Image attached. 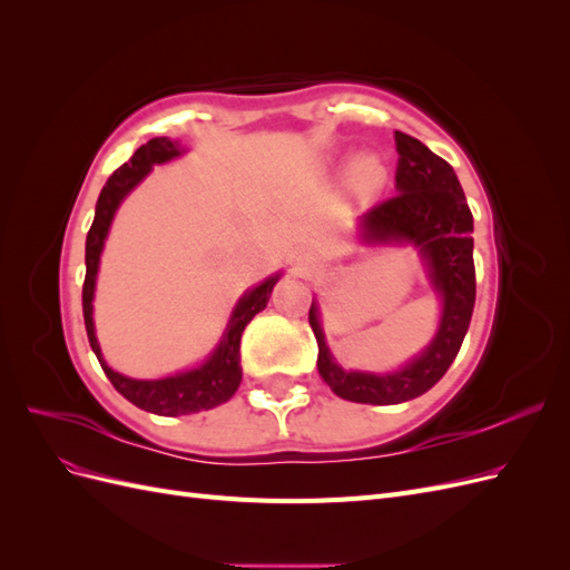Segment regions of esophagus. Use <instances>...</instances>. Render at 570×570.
<instances>
[{
  "mask_svg": "<svg viewBox=\"0 0 570 570\" xmlns=\"http://www.w3.org/2000/svg\"><path fill=\"white\" fill-rule=\"evenodd\" d=\"M316 266H318V258H316L314 254H308V252H304V254H299V256L295 258V271H297L299 275L312 273Z\"/></svg>",
  "mask_w": 570,
  "mask_h": 570,
  "instance_id": "esophagus-1",
  "label": "esophagus"
}]
</instances>
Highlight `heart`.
Returning a JSON list of instances; mask_svg holds the SVG:
<instances>
[{"mask_svg": "<svg viewBox=\"0 0 570 570\" xmlns=\"http://www.w3.org/2000/svg\"><path fill=\"white\" fill-rule=\"evenodd\" d=\"M354 180L361 189H377L385 183V166L373 157L358 159L354 166Z\"/></svg>", "mask_w": 570, "mask_h": 570, "instance_id": "obj_1", "label": "heart"}]
</instances>
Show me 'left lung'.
I'll list each match as a JSON object with an SVG mask.
<instances>
[{
	"label": "left lung",
	"mask_w": 570,
	"mask_h": 570,
	"mask_svg": "<svg viewBox=\"0 0 570 570\" xmlns=\"http://www.w3.org/2000/svg\"><path fill=\"white\" fill-rule=\"evenodd\" d=\"M394 142L400 154L396 195L361 216V239L366 245L416 247L442 299V316L433 342L404 368L364 373L337 364L325 344L318 304L312 302L308 323L318 342V373L337 396L356 404H402L433 387L456 358L475 304L473 214L454 168L406 132L396 130Z\"/></svg>",
	"instance_id": "left-lung-1"
}]
</instances>
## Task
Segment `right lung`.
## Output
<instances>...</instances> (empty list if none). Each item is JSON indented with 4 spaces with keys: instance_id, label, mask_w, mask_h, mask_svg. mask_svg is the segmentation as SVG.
Here are the masks:
<instances>
[{
    "instance_id": "1",
    "label": "right lung",
    "mask_w": 570,
    "mask_h": 570,
    "mask_svg": "<svg viewBox=\"0 0 570 570\" xmlns=\"http://www.w3.org/2000/svg\"><path fill=\"white\" fill-rule=\"evenodd\" d=\"M183 149L178 142L168 140V137H154L147 145L137 149L130 161L116 168L107 185L101 187L92 228L85 239V283H82V318L85 331H88L90 347L97 354L101 368H105L111 385L126 396L128 402L140 406L145 411L157 413V416H180V413H197L214 409L223 402H228L237 392L239 383H243V366H239V340L247 323L266 308L273 285L278 283L281 275L264 281L262 285L252 287L245 292L243 299L233 308V316L228 321L226 333H223L218 347L212 352V356L204 361L202 366L176 373L170 377H159V381H135V377L120 375L114 368L107 366V361L101 358L99 342L95 335V321H92V299H95V281L99 271V256L105 249V239L109 235V226L114 220V214L128 197L130 189L142 183L145 176L151 170L154 164H164L180 157Z\"/></svg>"
}]
</instances>
